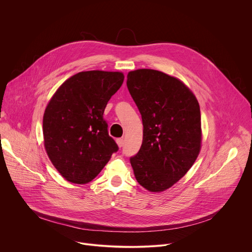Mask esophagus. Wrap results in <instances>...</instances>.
I'll list each match as a JSON object with an SVG mask.
<instances>
[{"instance_id": "obj_1", "label": "esophagus", "mask_w": 252, "mask_h": 252, "mask_svg": "<svg viewBox=\"0 0 252 252\" xmlns=\"http://www.w3.org/2000/svg\"><path fill=\"white\" fill-rule=\"evenodd\" d=\"M124 142H125L124 138H118V139H117V143H118V146H119L120 148H122V147L124 146Z\"/></svg>"}]
</instances>
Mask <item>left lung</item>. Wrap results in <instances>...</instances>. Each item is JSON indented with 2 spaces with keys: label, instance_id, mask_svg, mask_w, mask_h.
<instances>
[{
  "label": "left lung",
  "instance_id": "1",
  "mask_svg": "<svg viewBox=\"0 0 252 252\" xmlns=\"http://www.w3.org/2000/svg\"><path fill=\"white\" fill-rule=\"evenodd\" d=\"M126 86L143 126L141 147L130 164L141 187L160 192L177 183L198 157L199 104L182 81L159 70L129 71Z\"/></svg>",
  "mask_w": 252,
  "mask_h": 252
}]
</instances>
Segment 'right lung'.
<instances>
[{
	"mask_svg": "<svg viewBox=\"0 0 252 252\" xmlns=\"http://www.w3.org/2000/svg\"><path fill=\"white\" fill-rule=\"evenodd\" d=\"M124 79L120 71H81L67 79L49 101L43 119L44 145L67 182H92L118 152L103 112Z\"/></svg>",
	"mask_w": 252,
	"mask_h": 252,
	"instance_id": "add662e5",
	"label": "right lung"
}]
</instances>
